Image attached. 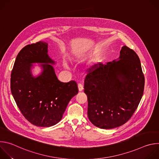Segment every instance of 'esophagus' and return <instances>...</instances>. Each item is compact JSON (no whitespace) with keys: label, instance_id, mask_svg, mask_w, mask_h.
<instances>
[{"label":"esophagus","instance_id":"34e87169","mask_svg":"<svg viewBox=\"0 0 159 159\" xmlns=\"http://www.w3.org/2000/svg\"><path fill=\"white\" fill-rule=\"evenodd\" d=\"M78 87H79V91H82V90L84 89L83 84H81V83H79V84H78Z\"/></svg>","mask_w":159,"mask_h":159}]
</instances>
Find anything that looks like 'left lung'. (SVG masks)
Wrapping results in <instances>:
<instances>
[{
  "label": "left lung",
  "mask_w": 159,
  "mask_h": 159,
  "mask_svg": "<svg viewBox=\"0 0 159 159\" xmlns=\"http://www.w3.org/2000/svg\"><path fill=\"white\" fill-rule=\"evenodd\" d=\"M84 85L90 122L102 129L124 125L137 109L143 94L145 77L139 56L124 46L118 60L99 63L89 69Z\"/></svg>",
  "instance_id": "1"
}]
</instances>
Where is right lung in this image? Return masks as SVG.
Returning a JSON list of instances; mask_svg holds the SVG:
<instances>
[{
    "mask_svg": "<svg viewBox=\"0 0 159 159\" xmlns=\"http://www.w3.org/2000/svg\"><path fill=\"white\" fill-rule=\"evenodd\" d=\"M47 48L48 44L43 41L26 45L18 53L11 75V90L17 107L29 122L41 127L58 123L79 92L75 80H58L53 67L48 64L55 61L48 57ZM33 62L45 63L37 78L30 72Z\"/></svg>",
    "mask_w": 159,
    "mask_h": 159,
    "instance_id": "add662e5",
    "label": "right lung"
}]
</instances>
